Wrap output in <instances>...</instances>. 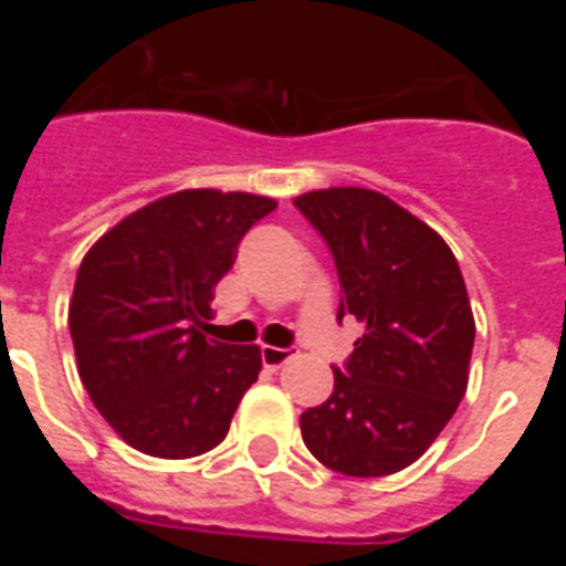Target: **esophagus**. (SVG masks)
<instances>
[{"label": "esophagus", "instance_id": "obj_1", "mask_svg": "<svg viewBox=\"0 0 566 566\" xmlns=\"http://www.w3.org/2000/svg\"><path fill=\"white\" fill-rule=\"evenodd\" d=\"M292 357H294L292 348H277V345H263V348H260V359H263V365L272 368V371H277L280 365L289 363Z\"/></svg>", "mask_w": 566, "mask_h": 566}]
</instances>
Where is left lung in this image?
<instances>
[{
  "label": "left lung",
  "mask_w": 566,
  "mask_h": 566,
  "mask_svg": "<svg viewBox=\"0 0 566 566\" xmlns=\"http://www.w3.org/2000/svg\"><path fill=\"white\" fill-rule=\"evenodd\" d=\"M294 207L334 258L337 319L365 323L332 397L300 417L303 442L345 476H388L431 448L468 388L476 326L462 272L428 223L374 189H317Z\"/></svg>",
  "instance_id": "8db88e82"
}]
</instances>
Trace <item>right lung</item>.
Returning <instances> with one entry per match:
<instances>
[{
    "label": "right lung",
    "instance_id": "add662e5",
    "mask_svg": "<svg viewBox=\"0 0 566 566\" xmlns=\"http://www.w3.org/2000/svg\"><path fill=\"white\" fill-rule=\"evenodd\" d=\"M274 207L249 192L184 189L84 254L70 300L78 377L135 451L189 459L227 437L260 348L207 339L203 319L243 234Z\"/></svg>",
    "mask_w": 566,
    "mask_h": 566
}]
</instances>
